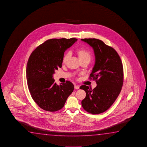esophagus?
Segmentation results:
<instances>
[{
	"mask_svg": "<svg viewBox=\"0 0 147 147\" xmlns=\"http://www.w3.org/2000/svg\"><path fill=\"white\" fill-rule=\"evenodd\" d=\"M75 89H79V86L78 85H75Z\"/></svg>",
	"mask_w": 147,
	"mask_h": 147,
	"instance_id": "1",
	"label": "esophagus"
}]
</instances>
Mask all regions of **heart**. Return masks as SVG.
Returning a JSON list of instances; mask_svg holds the SVG:
<instances>
[{
    "label": "heart",
    "mask_w": 147,
    "mask_h": 147,
    "mask_svg": "<svg viewBox=\"0 0 147 147\" xmlns=\"http://www.w3.org/2000/svg\"><path fill=\"white\" fill-rule=\"evenodd\" d=\"M77 53L81 62L85 60H88L90 61L92 57V54L90 53V52L88 50L84 48H81V49H78L77 50ZM70 56V52H67L64 55L62 59V63L63 64H65L67 62L68 59L69 58Z\"/></svg>",
    "instance_id": "heart-1"
}]
</instances>
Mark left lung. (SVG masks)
<instances>
[{
    "label": "left lung",
    "mask_w": 147,
    "mask_h": 147,
    "mask_svg": "<svg viewBox=\"0 0 147 147\" xmlns=\"http://www.w3.org/2000/svg\"><path fill=\"white\" fill-rule=\"evenodd\" d=\"M92 47L95 55V64L90 79L95 80L97 86L93 90L86 85V97L81 102L82 107L92 114H99L114 103L122 88L123 68L119 55L113 48L96 38L81 39Z\"/></svg>",
    "instance_id": "left-lung-1"
}]
</instances>
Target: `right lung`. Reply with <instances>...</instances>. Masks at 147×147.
I'll use <instances>...</instances> for the list:
<instances>
[{"label":"right lung","instance_id":"add662e5","mask_svg":"<svg viewBox=\"0 0 147 147\" xmlns=\"http://www.w3.org/2000/svg\"><path fill=\"white\" fill-rule=\"evenodd\" d=\"M77 40L75 38L48 40L30 55L26 69L28 86L33 100L42 110L55 112L62 109L74 90L69 81L57 84L53 75L62 67L65 50Z\"/></svg>","mask_w":147,"mask_h":147}]
</instances>
